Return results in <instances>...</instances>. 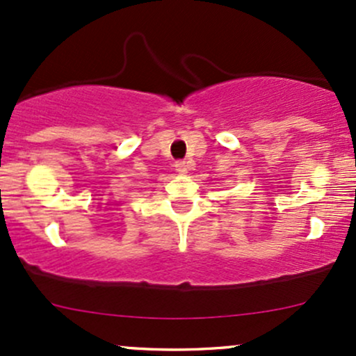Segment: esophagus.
Segmentation results:
<instances>
[{
    "instance_id": "esophagus-1",
    "label": "esophagus",
    "mask_w": 356,
    "mask_h": 356,
    "mask_svg": "<svg viewBox=\"0 0 356 356\" xmlns=\"http://www.w3.org/2000/svg\"><path fill=\"white\" fill-rule=\"evenodd\" d=\"M187 169H189V164H187L186 161H179L175 162V170H177L179 174H186Z\"/></svg>"
}]
</instances>
